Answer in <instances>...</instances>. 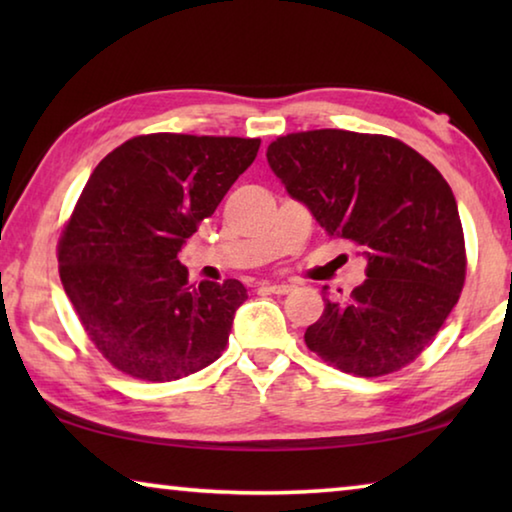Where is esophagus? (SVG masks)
Here are the masks:
<instances>
[{"mask_svg":"<svg viewBox=\"0 0 512 512\" xmlns=\"http://www.w3.org/2000/svg\"><path fill=\"white\" fill-rule=\"evenodd\" d=\"M266 289L271 291V293H277V296H284V293H289L293 287L291 284H266Z\"/></svg>","mask_w":512,"mask_h":512,"instance_id":"esophagus-1","label":"esophagus"}]
</instances>
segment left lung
Wrapping results in <instances>:
<instances>
[{"instance_id": "1", "label": "left lung", "mask_w": 512, "mask_h": 512, "mask_svg": "<svg viewBox=\"0 0 512 512\" xmlns=\"http://www.w3.org/2000/svg\"><path fill=\"white\" fill-rule=\"evenodd\" d=\"M266 160L329 237L366 257V280L329 296L305 343L329 366L381 377L418 359L465 282V239L447 180L386 135L323 128L277 137Z\"/></svg>"}]
</instances>
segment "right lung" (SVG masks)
I'll use <instances>...</instances> for the list:
<instances>
[{
  "mask_svg": "<svg viewBox=\"0 0 512 512\" xmlns=\"http://www.w3.org/2000/svg\"><path fill=\"white\" fill-rule=\"evenodd\" d=\"M257 151L246 137L153 133L92 171L58 241L60 282L90 341L124 375L173 381L221 357L246 287H194L178 253Z\"/></svg>",
  "mask_w": 512,
  "mask_h": 512,
  "instance_id": "right-lung-1",
  "label": "right lung"
}]
</instances>
